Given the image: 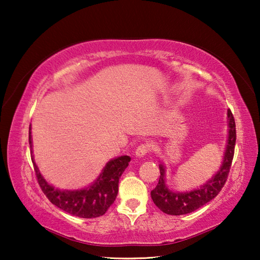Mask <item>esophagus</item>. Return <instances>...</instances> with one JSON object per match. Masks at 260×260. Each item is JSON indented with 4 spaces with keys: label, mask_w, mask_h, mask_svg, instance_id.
<instances>
[{
    "label": "esophagus",
    "mask_w": 260,
    "mask_h": 260,
    "mask_svg": "<svg viewBox=\"0 0 260 260\" xmlns=\"http://www.w3.org/2000/svg\"><path fill=\"white\" fill-rule=\"evenodd\" d=\"M150 151H151L150 144L142 143V144H140V146L138 147V149H136L135 155H136V157H143V156H146L147 153H149Z\"/></svg>",
    "instance_id": "34e87169"
}]
</instances>
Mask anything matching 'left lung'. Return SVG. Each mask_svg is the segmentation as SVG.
Wrapping results in <instances>:
<instances>
[{"mask_svg": "<svg viewBox=\"0 0 260 260\" xmlns=\"http://www.w3.org/2000/svg\"><path fill=\"white\" fill-rule=\"evenodd\" d=\"M228 120H230V134H228V143L225 152L223 162L218 173L212 180L206 182L203 187L189 192H174L167 189L165 186V169L159 165V181L156 188L151 190V199L158 209H160L166 214L181 215L190 213L192 211L200 209L201 206L213 200L225 186L228 174L232 166L233 157H234L235 142H236V128L234 116L231 110H228Z\"/></svg>", "mask_w": 260, "mask_h": 260, "instance_id": "1", "label": "left lung"}]
</instances>
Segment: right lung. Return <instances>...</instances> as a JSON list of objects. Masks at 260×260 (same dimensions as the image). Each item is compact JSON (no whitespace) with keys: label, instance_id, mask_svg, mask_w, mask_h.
I'll return each mask as SVG.
<instances>
[{"label":"right lung","instance_id":"right-lung-1","mask_svg":"<svg viewBox=\"0 0 260 260\" xmlns=\"http://www.w3.org/2000/svg\"><path fill=\"white\" fill-rule=\"evenodd\" d=\"M28 139L30 146V143H32V141H30V126ZM32 161L39 186L47 196V199L65 212L76 215V217L88 219L103 215L116 201L119 178L126 167L128 166L131 157L121 156L116 158V159L110 160L93 186L76 191L58 190V189L51 187L42 178L34 160Z\"/></svg>","mask_w":260,"mask_h":260}]
</instances>
